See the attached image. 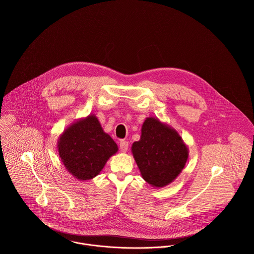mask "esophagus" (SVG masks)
<instances>
[{"mask_svg": "<svg viewBox=\"0 0 254 254\" xmlns=\"http://www.w3.org/2000/svg\"><path fill=\"white\" fill-rule=\"evenodd\" d=\"M128 142L127 141H124V140H121L120 143H119V147H120V150L122 152H126L128 150Z\"/></svg>", "mask_w": 254, "mask_h": 254, "instance_id": "obj_1", "label": "esophagus"}]
</instances>
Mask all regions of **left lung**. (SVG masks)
I'll use <instances>...</instances> for the list:
<instances>
[{"label": "left lung", "mask_w": 254, "mask_h": 254, "mask_svg": "<svg viewBox=\"0 0 254 254\" xmlns=\"http://www.w3.org/2000/svg\"><path fill=\"white\" fill-rule=\"evenodd\" d=\"M141 138L131 151L143 179L153 188H163L174 181L184 169L189 148L179 133L158 118L146 117Z\"/></svg>", "instance_id": "8db88e82"}]
</instances>
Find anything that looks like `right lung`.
<instances>
[{"mask_svg": "<svg viewBox=\"0 0 254 254\" xmlns=\"http://www.w3.org/2000/svg\"><path fill=\"white\" fill-rule=\"evenodd\" d=\"M60 157L74 178L88 181L105 167L118 146L107 134L95 114L71 123L58 140Z\"/></svg>", "mask_w": 254, "mask_h": 254, "instance_id": "obj_1", "label": "right lung"}]
</instances>
